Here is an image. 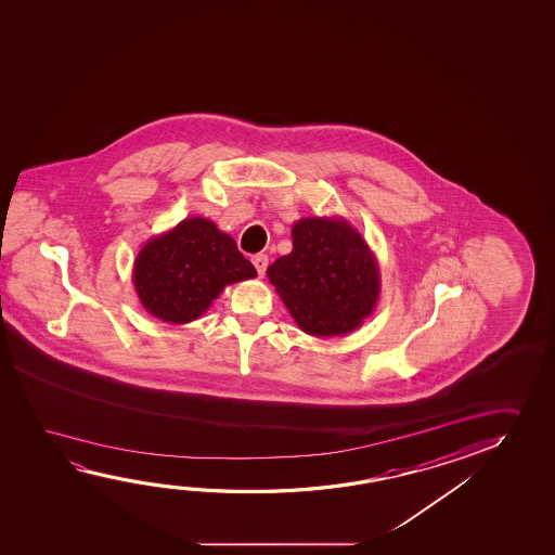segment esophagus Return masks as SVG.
Returning <instances> with one entry per match:
<instances>
[{"instance_id":"34e87169","label":"esophagus","mask_w":555,"mask_h":555,"mask_svg":"<svg viewBox=\"0 0 555 555\" xmlns=\"http://www.w3.org/2000/svg\"><path fill=\"white\" fill-rule=\"evenodd\" d=\"M251 263H254L255 269H257L259 276H263L264 271H267V264H269V257L261 254L255 255L254 259H251Z\"/></svg>"}]
</instances>
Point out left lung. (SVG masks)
Wrapping results in <instances>:
<instances>
[{
    "label": "left lung",
    "instance_id": "obj_1",
    "mask_svg": "<svg viewBox=\"0 0 555 555\" xmlns=\"http://www.w3.org/2000/svg\"><path fill=\"white\" fill-rule=\"evenodd\" d=\"M298 327L343 336L370 318L379 300V264L364 236L343 217H306L292 227V251L267 269Z\"/></svg>",
    "mask_w": 555,
    "mask_h": 555
}]
</instances>
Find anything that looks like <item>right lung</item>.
<instances>
[{
	"instance_id": "right-lung-1",
	"label": "right lung",
	"mask_w": 555,
	"mask_h": 555,
	"mask_svg": "<svg viewBox=\"0 0 555 555\" xmlns=\"http://www.w3.org/2000/svg\"><path fill=\"white\" fill-rule=\"evenodd\" d=\"M257 271L237 251L234 237L203 217H191L151 237L133 263L141 306L164 323L199 319L228 284L255 279Z\"/></svg>"
}]
</instances>
